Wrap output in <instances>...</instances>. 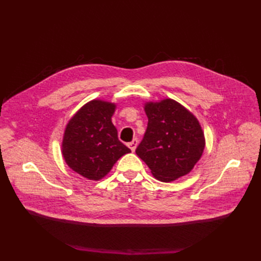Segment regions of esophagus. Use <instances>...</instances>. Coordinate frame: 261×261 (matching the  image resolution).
I'll use <instances>...</instances> for the list:
<instances>
[{"label": "esophagus", "instance_id": "1", "mask_svg": "<svg viewBox=\"0 0 261 261\" xmlns=\"http://www.w3.org/2000/svg\"><path fill=\"white\" fill-rule=\"evenodd\" d=\"M138 142H139V140H138L137 138H135V139L132 140L131 142L127 143V146H129V148L131 149L132 151H135V150H136V148H137V146H138Z\"/></svg>", "mask_w": 261, "mask_h": 261}]
</instances>
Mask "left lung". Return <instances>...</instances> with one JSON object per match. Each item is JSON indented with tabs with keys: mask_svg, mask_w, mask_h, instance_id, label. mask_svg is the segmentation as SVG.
I'll return each mask as SVG.
<instances>
[{
	"mask_svg": "<svg viewBox=\"0 0 261 261\" xmlns=\"http://www.w3.org/2000/svg\"><path fill=\"white\" fill-rule=\"evenodd\" d=\"M148 125L136 152L152 175L171 181L190 173L204 150V135L197 119L174 99L147 103Z\"/></svg>",
	"mask_w": 261,
	"mask_h": 261,
	"instance_id": "obj_1",
	"label": "left lung"
}]
</instances>
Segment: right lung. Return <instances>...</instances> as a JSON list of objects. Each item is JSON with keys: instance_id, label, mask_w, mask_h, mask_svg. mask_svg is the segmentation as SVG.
<instances>
[{"instance_id": "right-lung-1", "label": "right lung", "mask_w": 261, "mask_h": 261, "mask_svg": "<svg viewBox=\"0 0 261 261\" xmlns=\"http://www.w3.org/2000/svg\"><path fill=\"white\" fill-rule=\"evenodd\" d=\"M115 105L94 101L85 104L66 126L63 140L65 162L76 173L98 180L123 154L131 152L118 138L111 118Z\"/></svg>"}]
</instances>
